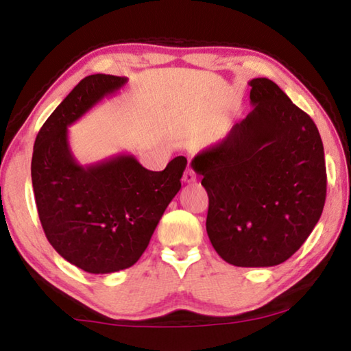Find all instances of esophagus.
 Listing matches in <instances>:
<instances>
[{"mask_svg":"<svg viewBox=\"0 0 351 351\" xmlns=\"http://www.w3.org/2000/svg\"><path fill=\"white\" fill-rule=\"evenodd\" d=\"M182 181L187 182V184H192V182L197 181V175H195V171L192 169L187 167L186 171H184V175H182Z\"/></svg>","mask_w":351,"mask_h":351,"instance_id":"1","label":"esophagus"}]
</instances>
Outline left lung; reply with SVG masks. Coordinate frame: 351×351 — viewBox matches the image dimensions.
<instances>
[{
    "label": "left lung",
    "instance_id": "left-lung-1",
    "mask_svg": "<svg viewBox=\"0 0 351 351\" xmlns=\"http://www.w3.org/2000/svg\"><path fill=\"white\" fill-rule=\"evenodd\" d=\"M255 108L192 167L209 195L206 229L219 257L260 268L299 251L322 215L324 145L313 119L269 79H254Z\"/></svg>",
    "mask_w": 351,
    "mask_h": 351
}]
</instances>
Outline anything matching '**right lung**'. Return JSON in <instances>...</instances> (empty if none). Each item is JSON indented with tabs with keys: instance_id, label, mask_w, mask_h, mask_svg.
I'll list each match as a JSON object with an SVG mask.
<instances>
[{
	"instance_id": "1",
	"label": "right lung",
	"mask_w": 351,
	"mask_h": 351,
	"mask_svg": "<svg viewBox=\"0 0 351 351\" xmlns=\"http://www.w3.org/2000/svg\"><path fill=\"white\" fill-rule=\"evenodd\" d=\"M125 82L106 74L80 80L40 128L32 153V187L46 239L91 274L127 269L141 258L180 192L187 164L178 156L162 171H152L127 154L86 167L75 162L68 125Z\"/></svg>"
}]
</instances>
